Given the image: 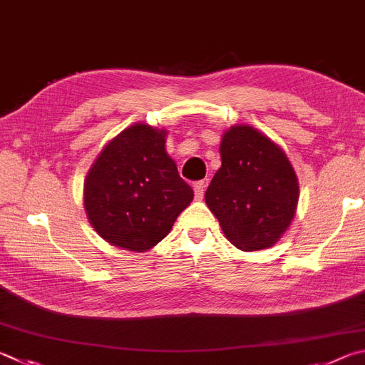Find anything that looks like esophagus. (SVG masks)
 Returning a JSON list of instances; mask_svg holds the SVG:
<instances>
[{
	"mask_svg": "<svg viewBox=\"0 0 365 365\" xmlns=\"http://www.w3.org/2000/svg\"><path fill=\"white\" fill-rule=\"evenodd\" d=\"M207 183H209L207 178H204V180L195 183V196H196V200H202L204 191H205V187H207Z\"/></svg>",
	"mask_w": 365,
	"mask_h": 365,
	"instance_id": "34e87169",
	"label": "esophagus"
}]
</instances>
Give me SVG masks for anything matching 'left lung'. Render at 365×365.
Returning <instances> with one entry per match:
<instances>
[{
    "label": "left lung",
    "mask_w": 365,
    "mask_h": 365,
    "mask_svg": "<svg viewBox=\"0 0 365 365\" xmlns=\"http://www.w3.org/2000/svg\"><path fill=\"white\" fill-rule=\"evenodd\" d=\"M222 168L205 191V204L227 240L252 252L274 246L295 215L298 180L281 147L246 124L225 132Z\"/></svg>",
    "instance_id": "obj_1"
}]
</instances>
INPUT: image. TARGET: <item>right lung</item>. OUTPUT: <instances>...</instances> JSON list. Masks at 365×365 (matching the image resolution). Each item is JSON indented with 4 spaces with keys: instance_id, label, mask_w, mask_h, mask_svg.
<instances>
[{
    "instance_id": "obj_1",
    "label": "right lung",
    "mask_w": 365,
    "mask_h": 365,
    "mask_svg": "<svg viewBox=\"0 0 365 365\" xmlns=\"http://www.w3.org/2000/svg\"><path fill=\"white\" fill-rule=\"evenodd\" d=\"M164 129L134 124L102 150L84 182V209L105 241L150 250L169 235L193 190L165 153Z\"/></svg>"
}]
</instances>
